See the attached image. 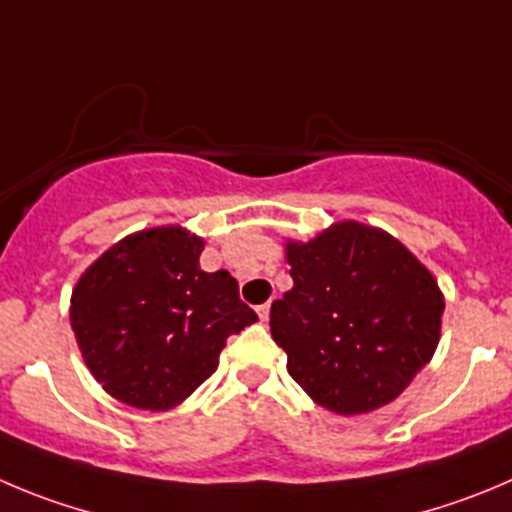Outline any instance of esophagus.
I'll list each match as a JSON object with an SVG mask.
<instances>
[{
  "label": "esophagus",
  "mask_w": 512,
  "mask_h": 512,
  "mask_svg": "<svg viewBox=\"0 0 512 512\" xmlns=\"http://www.w3.org/2000/svg\"><path fill=\"white\" fill-rule=\"evenodd\" d=\"M257 315H260V321H262V323L270 321V303L260 305V308H257Z\"/></svg>",
  "instance_id": "34e87169"
}]
</instances>
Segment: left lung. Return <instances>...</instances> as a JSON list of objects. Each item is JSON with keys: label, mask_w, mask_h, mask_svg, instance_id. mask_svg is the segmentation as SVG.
I'll use <instances>...</instances> for the list:
<instances>
[{"label": "left lung", "mask_w": 512, "mask_h": 512, "mask_svg": "<svg viewBox=\"0 0 512 512\" xmlns=\"http://www.w3.org/2000/svg\"><path fill=\"white\" fill-rule=\"evenodd\" d=\"M293 290L270 308V333L305 394L343 414L394 401L432 361L444 298L432 272L384 229L338 222L288 242Z\"/></svg>", "instance_id": "obj_1"}]
</instances>
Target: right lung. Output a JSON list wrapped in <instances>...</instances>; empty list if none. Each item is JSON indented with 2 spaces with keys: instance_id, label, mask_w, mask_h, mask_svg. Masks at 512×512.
Masks as SVG:
<instances>
[{
  "instance_id": "right-lung-1",
  "label": "right lung",
  "mask_w": 512,
  "mask_h": 512,
  "mask_svg": "<svg viewBox=\"0 0 512 512\" xmlns=\"http://www.w3.org/2000/svg\"><path fill=\"white\" fill-rule=\"evenodd\" d=\"M181 227L128 234L80 275L70 326L90 374L136 409L166 412L217 371L232 333L257 321L227 270L204 272Z\"/></svg>"
}]
</instances>
